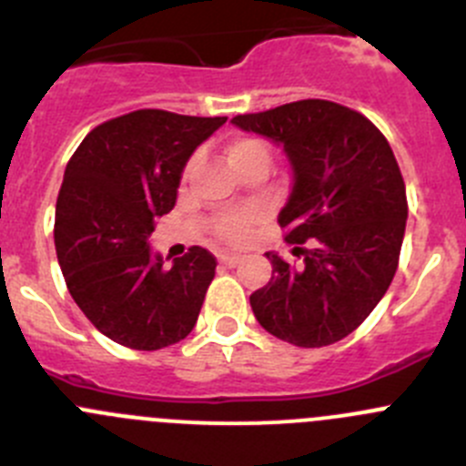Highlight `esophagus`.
Returning <instances> with one entry per match:
<instances>
[{
	"mask_svg": "<svg viewBox=\"0 0 466 466\" xmlns=\"http://www.w3.org/2000/svg\"><path fill=\"white\" fill-rule=\"evenodd\" d=\"M218 261L223 263V266L234 268V266H238V263H241V257H238V255H229V252H223V255H218Z\"/></svg>",
	"mask_w": 466,
	"mask_h": 466,
	"instance_id": "1",
	"label": "esophagus"
}]
</instances>
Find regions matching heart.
<instances>
[{
    "mask_svg": "<svg viewBox=\"0 0 466 466\" xmlns=\"http://www.w3.org/2000/svg\"><path fill=\"white\" fill-rule=\"evenodd\" d=\"M228 157H229V164H232L234 168H241L243 164L252 162V159H266V162H270V150H268V146L261 142V139H237V142L229 144L228 148ZM194 167H196V159H189L185 167V171H182V185H187L191 177V173H194ZM211 229H214L216 238H220V241L225 243H243L248 237L252 234V229H255V218H252L250 214H246V211H234V214H220L216 216L214 223H211Z\"/></svg>",
    "mask_w": 466,
    "mask_h": 466,
    "instance_id": "b5f03b06",
    "label": "heart"
}]
</instances>
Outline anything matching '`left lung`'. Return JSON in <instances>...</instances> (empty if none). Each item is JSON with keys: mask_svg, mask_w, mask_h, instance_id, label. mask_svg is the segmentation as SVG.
Wrapping results in <instances>:
<instances>
[{"mask_svg": "<svg viewBox=\"0 0 466 466\" xmlns=\"http://www.w3.org/2000/svg\"><path fill=\"white\" fill-rule=\"evenodd\" d=\"M232 124L284 144L293 167L277 223L302 263L266 252L272 277L250 295L255 318L295 347L333 345L374 311L397 272L408 200L392 148L368 116L324 98Z\"/></svg>", "mask_w": 466, "mask_h": 466, "instance_id": "1", "label": "left lung"}]
</instances>
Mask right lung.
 I'll list each match as a JSON object with an SVG mask.
<instances>
[{
  "mask_svg": "<svg viewBox=\"0 0 466 466\" xmlns=\"http://www.w3.org/2000/svg\"><path fill=\"white\" fill-rule=\"evenodd\" d=\"M228 116L135 110L89 130L65 168L54 241L65 284L103 336L139 351L185 340L216 257L191 246L173 266L150 252L155 218L176 205L182 168Z\"/></svg>",
  "mask_w": 466,
  "mask_h": 466,
  "instance_id": "right-lung-1",
  "label": "right lung"
}]
</instances>
